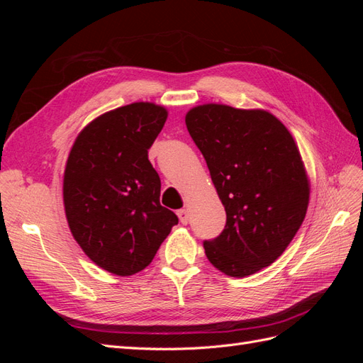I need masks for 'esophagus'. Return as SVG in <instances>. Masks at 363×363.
I'll use <instances>...</instances> for the list:
<instances>
[{
    "label": "esophagus",
    "instance_id": "esophagus-1",
    "mask_svg": "<svg viewBox=\"0 0 363 363\" xmlns=\"http://www.w3.org/2000/svg\"><path fill=\"white\" fill-rule=\"evenodd\" d=\"M177 215H179V219H180L182 224H188V221H189V212L186 211V208H180V211L177 212Z\"/></svg>",
    "mask_w": 363,
    "mask_h": 363
}]
</instances>
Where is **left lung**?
<instances>
[{
  "mask_svg": "<svg viewBox=\"0 0 363 363\" xmlns=\"http://www.w3.org/2000/svg\"><path fill=\"white\" fill-rule=\"evenodd\" d=\"M186 127L207 163L227 221L204 240L212 265L251 276L281 256L304 221L309 182L288 128L265 111L194 107Z\"/></svg>",
  "mask_w": 363,
  "mask_h": 363,
  "instance_id": "left-lung-1",
  "label": "left lung"
}]
</instances>
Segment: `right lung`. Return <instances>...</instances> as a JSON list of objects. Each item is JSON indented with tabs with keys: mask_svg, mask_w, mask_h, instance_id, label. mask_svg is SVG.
Instances as JSON below:
<instances>
[{
	"mask_svg": "<svg viewBox=\"0 0 363 363\" xmlns=\"http://www.w3.org/2000/svg\"><path fill=\"white\" fill-rule=\"evenodd\" d=\"M168 112L133 103L94 119L75 139L63 177V203L74 239L87 257L116 276L148 267L179 224L160 206V177L148 150Z\"/></svg>",
	"mask_w": 363,
	"mask_h": 363,
	"instance_id": "1",
	"label": "right lung"
}]
</instances>
